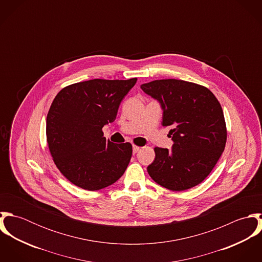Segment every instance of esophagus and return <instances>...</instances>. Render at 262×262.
Here are the masks:
<instances>
[{
	"instance_id": "1",
	"label": "esophagus",
	"mask_w": 262,
	"mask_h": 262,
	"mask_svg": "<svg viewBox=\"0 0 262 262\" xmlns=\"http://www.w3.org/2000/svg\"><path fill=\"white\" fill-rule=\"evenodd\" d=\"M139 150H140L139 146H136V145L133 146V153H137Z\"/></svg>"
}]
</instances>
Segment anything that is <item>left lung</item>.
<instances>
[{
    "instance_id": "1",
    "label": "left lung",
    "mask_w": 262,
    "mask_h": 262,
    "mask_svg": "<svg viewBox=\"0 0 262 262\" xmlns=\"http://www.w3.org/2000/svg\"><path fill=\"white\" fill-rule=\"evenodd\" d=\"M142 91L162 108V126H169L171 150L155 147L148 165L159 186L181 191L201 184L221 157L227 140L222 107L206 86L181 79H157Z\"/></svg>"
}]
</instances>
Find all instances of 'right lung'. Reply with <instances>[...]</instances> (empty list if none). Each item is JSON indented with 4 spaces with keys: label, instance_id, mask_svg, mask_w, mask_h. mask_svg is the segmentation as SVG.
<instances>
[{
    "label": "right lung",
    "instance_id": "right-lung-1",
    "mask_svg": "<svg viewBox=\"0 0 262 262\" xmlns=\"http://www.w3.org/2000/svg\"><path fill=\"white\" fill-rule=\"evenodd\" d=\"M137 78H95L63 88L46 118V138L59 171L76 187L99 190L116 183L131 156L129 142L115 144L104 137L106 124Z\"/></svg>",
    "mask_w": 262,
    "mask_h": 262
}]
</instances>
